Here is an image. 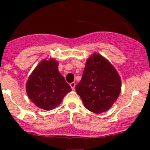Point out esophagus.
<instances>
[{
  "label": "esophagus",
  "instance_id": "34e87169",
  "mask_svg": "<svg viewBox=\"0 0 150 150\" xmlns=\"http://www.w3.org/2000/svg\"><path fill=\"white\" fill-rule=\"evenodd\" d=\"M70 87L72 88V90H74V89H75V83L72 82V83H70Z\"/></svg>",
  "mask_w": 150,
  "mask_h": 150
}]
</instances>
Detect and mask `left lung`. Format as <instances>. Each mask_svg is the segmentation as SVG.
Returning a JSON list of instances; mask_svg holds the SVG:
<instances>
[{"label": "left lung", "instance_id": "1", "mask_svg": "<svg viewBox=\"0 0 150 150\" xmlns=\"http://www.w3.org/2000/svg\"><path fill=\"white\" fill-rule=\"evenodd\" d=\"M75 89L86 109L99 114L110 110L121 91V79L112 64L93 53L86 62L82 79Z\"/></svg>", "mask_w": 150, "mask_h": 150}]
</instances>
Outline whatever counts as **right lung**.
Returning a JSON list of instances; mask_svg holds the SVG:
<instances>
[{
	"instance_id": "1",
	"label": "right lung",
	"mask_w": 150,
	"mask_h": 150,
	"mask_svg": "<svg viewBox=\"0 0 150 150\" xmlns=\"http://www.w3.org/2000/svg\"><path fill=\"white\" fill-rule=\"evenodd\" d=\"M58 66V62L54 59H45L35 68L27 81L29 99L39 108L54 110L72 91L59 72Z\"/></svg>"
}]
</instances>
